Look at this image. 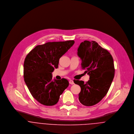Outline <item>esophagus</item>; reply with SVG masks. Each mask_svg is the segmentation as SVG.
<instances>
[{
	"label": "esophagus",
	"mask_w": 134,
	"mask_h": 134,
	"mask_svg": "<svg viewBox=\"0 0 134 134\" xmlns=\"http://www.w3.org/2000/svg\"><path fill=\"white\" fill-rule=\"evenodd\" d=\"M69 82H70V84H71V85H73V84H74V81H73V80H70V81H69Z\"/></svg>",
	"instance_id": "1"
}]
</instances>
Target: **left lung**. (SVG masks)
Masks as SVG:
<instances>
[{
  "instance_id": "1",
  "label": "left lung",
  "mask_w": 134,
  "mask_h": 134,
  "mask_svg": "<svg viewBox=\"0 0 134 134\" xmlns=\"http://www.w3.org/2000/svg\"><path fill=\"white\" fill-rule=\"evenodd\" d=\"M81 60V68L90 76L88 81L76 80L75 83L81 88L79 102L86 106L99 102L110 88L115 75L113 58L110 53L96 41H85L77 50Z\"/></svg>"
}]
</instances>
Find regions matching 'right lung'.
Listing matches in <instances>:
<instances>
[{
	"mask_svg": "<svg viewBox=\"0 0 134 134\" xmlns=\"http://www.w3.org/2000/svg\"><path fill=\"white\" fill-rule=\"evenodd\" d=\"M73 40L47 42L36 46L25 58V82L32 96L41 104L53 106L69 86L65 78L54 79L52 72L58 68L59 59L74 44Z\"/></svg>",
	"mask_w": 134,
	"mask_h": 134,
	"instance_id": "add662e5",
	"label": "right lung"
}]
</instances>
